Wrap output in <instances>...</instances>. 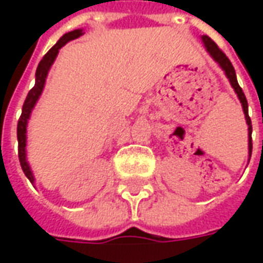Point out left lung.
Masks as SVG:
<instances>
[{"label":"left lung","instance_id":"1","mask_svg":"<svg viewBox=\"0 0 263 263\" xmlns=\"http://www.w3.org/2000/svg\"><path fill=\"white\" fill-rule=\"evenodd\" d=\"M201 41H203L204 46L207 49V52L210 53V56L213 58V59L220 65V67L224 70V73H226L227 79L230 80L231 83L232 88H234V91L237 92L238 98H239V101L242 104V108H243V114H245V120H247V124H248V149H249V159H251V155H252V124H251V118H249L248 115V101H247V98H245V94H243L242 88L239 87L238 84V80H237V74H235V70H234V66L232 63L230 62V59L227 58L224 52L221 50L215 42L209 37L207 35H203L201 36Z\"/></svg>","mask_w":263,"mask_h":263}]
</instances>
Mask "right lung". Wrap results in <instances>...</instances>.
<instances>
[{
    "label": "right lung",
    "instance_id": "obj_1",
    "mask_svg": "<svg viewBox=\"0 0 263 263\" xmlns=\"http://www.w3.org/2000/svg\"><path fill=\"white\" fill-rule=\"evenodd\" d=\"M83 35V29H74V31L67 32L63 36L60 37L58 43L54 45L53 48L49 50L48 53L43 56V59L39 62L37 65L36 73H35V86L32 87L31 91L28 92L26 96V100L24 105H22V114H21V118L18 121V128H16V137H18V156H20L21 166H22V171L25 173V176L29 179V182H35V177H33V173L31 171V166L26 160V126H28V120L31 117V112L35 104L41 97V94L43 91V87H45V81H46V77H48L49 70H50V66L53 65L56 56L59 53V50L62 46H65L66 43L73 41V39H77L79 36Z\"/></svg>",
    "mask_w": 263,
    "mask_h": 263
}]
</instances>
